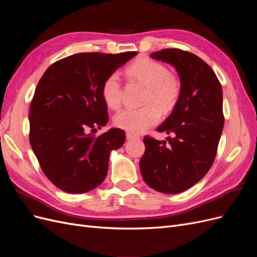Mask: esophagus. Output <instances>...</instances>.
Listing matches in <instances>:
<instances>
[{"label":"esophagus","mask_w":257,"mask_h":257,"mask_svg":"<svg viewBox=\"0 0 257 257\" xmlns=\"http://www.w3.org/2000/svg\"><path fill=\"white\" fill-rule=\"evenodd\" d=\"M126 138H127V139L138 138V135H136V134H133V133H130V132H127V133H126Z\"/></svg>","instance_id":"obj_1"}]
</instances>
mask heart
<instances>
[{"label": "heart", "mask_w": 257, "mask_h": 257, "mask_svg": "<svg viewBox=\"0 0 257 257\" xmlns=\"http://www.w3.org/2000/svg\"><path fill=\"white\" fill-rule=\"evenodd\" d=\"M132 79L146 87L143 107L124 108L114 115L113 123L130 133H142L155 125L163 114L169 113L181 96V81L168 68L158 61L142 58L132 63L127 69ZM121 81L116 73H112L102 84V96L105 104L116 109L121 105Z\"/></svg>", "instance_id": "b5f03b06"}]
</instances>
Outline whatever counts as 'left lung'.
I'll return each mask as SVG.
<instances>
[{"label": "left lung", "mask_w": 257, "mask_h": 257, "mask_svg": "<svg viewBox=\"0 0 257 257\" xmlns=\"http://www.w3.org/2000/svg\"><path fill=\"white\" fill-rule=\"evenodd\" d=\"M151 58L176 67L182 91L173 112L158 127L172 135L168 143L145 136L139 166L152 189L177 194L197 183L213 164L224 125L222 87L212 68L192 52L162 49Z\"/></svg>", "instance_id": "left-lung-1"}]
</instances>
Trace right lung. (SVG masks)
Masks as SVG:
<instances>
[{"label":"right lung","mask_w":257,"mask_h":257,"mask_svg":"<svg viewBox=\"0 0 257 257\" xmlns=\"http://www.w3.org/2000/svg\"><path fill=\"white\" fill-rule=\"evenodd\" d=\"M136 51L81 52L51 64L30 106V144L45 176L60 190L80 194L104 181L111 150L125 141L121 128L95 137L108 122L102 84Z\"/></svg>","instance_id":"add662e5"}]
</instances>
